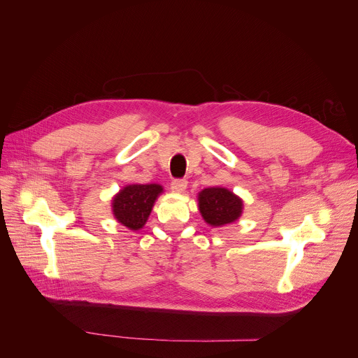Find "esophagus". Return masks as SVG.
Listing matches in <instances>:
<instances>
[{
	"label": "esophagus",
	"instance_id": "1",
	"mask_svg": "<svg viewBox=\"0 0 358 358\" xmlns=\"http://www.w3.org/2000/svg\"><path fill=\"white\" fill-rule=\"evenodd\" d=\"M187 185H188V182L185 179H175V180H171L170 188L173 192H183L187 189Z\"/></svg>",
	"mask_w": 358,
	"mask_h": 358
}]
</instances>
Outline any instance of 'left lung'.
Instances as JSON below:
<instances>
[{
  "instance_id": "obj_1",
  "label": "left lung",
  "mask_w": 358,
  "mask_h": 358,
  "mask_svg": "<svg viewBox=\"0 0 358 358\" xmlns=\"http://www.w3.org/2000/svg\"><path fill=\"white\" fill-rule=\"evenodd\" d=\"M199 209L203 220L212 227H221L239 220L243 201L230 189L221 187L204 188L199 194Z\"/></svg>"
}]
</instances>
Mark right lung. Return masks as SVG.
Returning <instances> with one entry per match:
<instances>
[{
	"label": "right lung",
	"instance_id": "right-lung-1",
	"mask_svg": "<svg viewBox=\"0 0 358 358\" xmlns=\"http://www.w3.org/2000/svg\"><path fill=\"white\" fill-rule=\"evenodd\" d=\"M162 192L158 183L127 185L112 200L113 216L129 230H140L146 224L154 203Z\"/></svg>",
	"mask_w": 358,
	"mask_h": 358
}]
</instances>
